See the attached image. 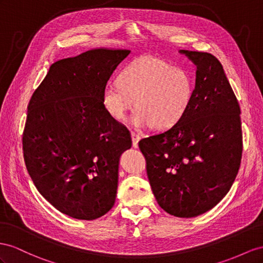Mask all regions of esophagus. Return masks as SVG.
I'll list each match as a JSON object with an SVG mask.
<instances>
[{
    "instance_id": "1",
    "label": "esophagus",
    "mask_w": 263,
    "mask_h": 263,
    "mask_svg": "<svg viewBox=\"0 0 263 263\" xmlns=\"http://www.w3.org/2000/svg\"><path fill=\"white\" fill-rule=\"evenodd\" d=\"M131 136H132V144H133V146H134V147H138L139 141H140V139H141L140 134H138V133H136V132H132Z\"/></svg>"
}]
</instances>
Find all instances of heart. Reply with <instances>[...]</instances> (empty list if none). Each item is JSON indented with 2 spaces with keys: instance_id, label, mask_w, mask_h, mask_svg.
I'll return each mask as SVG.
<instances>
[{
  "instance_id": "heart-1",
  "label": "heart",
  "mask_w": 263,
  "mask_h": 263,
  "mask_svg": "<svg viewBox=\"0 0 263 263\" xmlns=\"http://www.w3.org/2000/svg\"><path fill=\"white\" fill-rule=\"evenodd\" d=\"M194 93L191 73L164 60L141 58L120 70L117 84H107L101 100L114 120L125 119L136 101L132 119L138 127L167 129L184 117Z\"/></svg>"
}]
</instances>
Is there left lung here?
<instances>
[{"instance_id": "obj_1", "label": "left lung", "mask_w": 263, "mask_h": 263, "mask_svg": "<svg viewBox=\"0 0 263 263\" xmlns=\"http://www.w3.org/2000/svg\"><path fill=\"white\" fill-rule=\"evenodd\" d=\"M197 65L189 110L170 129L142 139L139 147L159 205L174 217L193 218L224 198L242 157L240 106L219 60L180 50Z\"/></svg>"}]
</instances>
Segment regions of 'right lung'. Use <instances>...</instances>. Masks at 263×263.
<instances>
[{
  "instance_id": "add662e5",
  "label": "right lung",
  "mask_w": 263,
  "mask_h": 263,
  "mask_svg": "<svg viewBox=\"0 0 263 263\" xmlns=\"http://www.w3.org/2000/svg\"><path fill=\"white\" fill-rule=\"evenodd\" d=\"M129 54L94 49L60 60L30 100L22 139L26 169L42 197L71 218L98 219L116 201L120 157L132 141L101 96Z\"/></svg>"
}]
</instances>
